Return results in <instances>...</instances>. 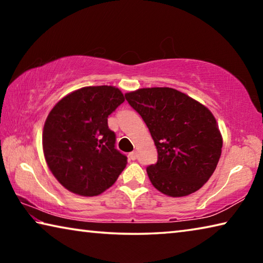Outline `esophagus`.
<instances>
[{"instance_id":"1","label":"esophagus","mask_w":263,"mask_h":263,"mask_svg":"<svg viewBox=\"0 0 263 263\" xmlns=\"http://www.w3.org/2000/svg\"><path fill=\"white\" fill-rule=\"evenodd\" d=\"M128 157H130V159L135 161V160H137V158H138V153L136 152V151H133V152H131L130 154H128Z\"/></svg>"}]
</instances>
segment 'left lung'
<instances>
[{"label":"left lung","instance_id":"left-lung-1","mask_svg":"<svg viewBox=\"0 0 263 263\" xmlns=\"http://www.w3.org/2000/svg\"><path fill=\"white\" fill-rule=\"evenodd\" d=\"M125 99L144 119L157 146L158 161L146 168L152 184L172 197L202 188L222 147L210 110L173 88H142Z\"/></svg>","mask_w":263,"mask_h":263}]
</instances>
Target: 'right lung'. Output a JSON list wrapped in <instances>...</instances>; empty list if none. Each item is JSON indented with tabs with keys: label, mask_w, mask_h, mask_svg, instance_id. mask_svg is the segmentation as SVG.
<instances>
[{
	"label": "right lung",
	"mask_w": 263,
	"mask_h": 263,
	"mask_svg": "<svg viewBox=\"0 0 263 263\" xmlns=\"http://www.w3.org/2000/svg\"><path fill=\"white\" fill-rule=\"evenodd\" d=\"M125 101L111 86L84 87L58 102L44 125L48 168L66 189L97 196L112 185L127 163L116 148L108 117Z\"/></svg>",
	"instance_id": "1"
}]
</instances>
